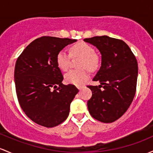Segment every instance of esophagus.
<instances>
[{
    "instance_id": "1",
    "label": "esophagus",
    "mask_w": 153,
    "mask_h": 153,
    "mask_svg": "<svg viewBox=\"0 0 153 153\" xmlns=\"http://www.w3.org/2000/svg\"><path fill=\"white\" fill-rule=\"evenodd\" d=\"M83 88V85H80V86H78V88L79 90H81Z\"/></svg>"
}]
</instances>
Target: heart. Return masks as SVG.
I'll list each match as a JSON object with an SVG mask.
<instances>
[{
  "instance_id": "1",
  "label": "heart",
  "mask_w": 153,
  "mask_h": 153,
  "mask_svg": "<svg viewBox=\"0 0 153 153\" xmlns=\"http://www.w3.org/2000/svg\"><path fill=\"white\" fill-rule=\"evenodd\" d=\"M71 56H80L79 67L80 70H71L65 74V80L68 83L81 85L89 78L88 69L90 71H95L101 63V57L95 52L91 45L85 42L80 41L75 43L70 48V53L65 51H60L56 55L57 66L63 71H66L70 66ZM86 68V69H85Z\"/></svg>"
}]
</instances>
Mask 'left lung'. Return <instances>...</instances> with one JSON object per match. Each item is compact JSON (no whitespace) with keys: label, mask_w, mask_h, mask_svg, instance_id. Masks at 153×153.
<instances>
[{"label":"left lung","mask_w":153,"mask_h":153,"mask_svg":"<svg viewBox=\"0 0 153 153\" xmlns=\"http://www.w3.org/2000/svg\"><path fill=\"white\" fill-rule=\"evenodd\" d=\"M102 54V66L93 78L100 85H87L92 91L87 102L89 113L96 120L112 123L127 111L137 90L138 64L123 41L107 36L85 38Z\"/></svg>","instance_id":"1"}]
</instances>
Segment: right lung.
I'll return each instance as SVG.
<instances>
[{
	"instance_id": "right-lung-1",
	"label": "right lung",
	"mask_w": 153,
	"mask_h": 153,
	"mask_svg": "<svg viewBox=\"0 0 153 153\" xmlns=\"http://www.w3.org/2000/svg\"><path fill=\"white\" fill-rule=\"evenodd\" d=\"M77 40L43 36L30 43L16 60L14 80L18 102L30 120L46 128L65 121L78 89L64 85L56 55Z\"/></svg>"
}]
</instances>
